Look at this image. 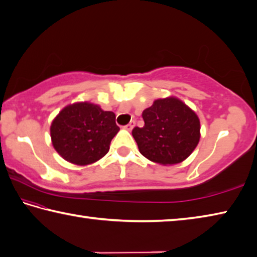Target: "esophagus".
Listing matches in <instances>:
<instances>
[{"mask_svg":"<svg viewBox=\"0 0 257 257\" xmlns=\"http://www.w3.org/2000/svg\"><path fill=\"white\" fill-rule=\"evenodd\" d=\"M134 125H136V121H134V120H131L127 125H125V126H124V128H125V130H127V131H132L133 127H134Z\"/></svg>","mask_w":257,"mask_h":257,"instance_id":"34e87169","label":"esophagus"}]
</instances>
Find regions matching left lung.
<instances>
[{
	"label": "left lung",
	"instance_id": "8db88e82",
	"mask_svg": "<svg viewBox=\"0 0 257 257\" xmlns=\"http://www.w3.org/2000/svg\"><path fill=\"white\" fill-rule=\"evenodd\" d=\"M145 126L132 136L147 159L167 166L182 163L200 141V119L194 110L176 97L157 99L142 112Z\"/></svg>",
	"mask_w": 257,
	"mask_h": 257
}]
</instances>
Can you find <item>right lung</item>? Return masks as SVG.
Returning a JSON list of instances; mask_svg holds the SVG:
<instances>
[{
    "label": "right lung",
    "mask_w": 257,
    "mask_h": 257,
    "mask_svg": "<svg viewBox=\"0 0 257 257\" xmlns=\"http://www.w3.org/2000/svg\"><path fill=\"white\" fill-rule=\"evenodd\" d=\"M119 127L112 111L89 101L74 102L58 112L51 125L54 149L63 159L87 166L101 159Z\"/></svg>",
    "instance_id": "add662e5"
}]
</instances>
